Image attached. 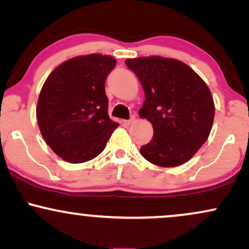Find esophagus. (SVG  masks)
I'll return each mask as SVG.
<instances>
[{
  "label": "esophagus",
  "instance_id": "1",
  "mask_svg": "<svg viewBox=\"0 0 249 249\" xmlns=\"http://www.w3.org/2000/svg\"><path fill=\"white\" fill-rule=\"evenodd\" d=\"M133 122H134V118H131V119H128V121H124L123 123H124L125 125H131Z\"/></svg>",
  "mask_w": 249,
  "mask_h": 249
}]
</instances>
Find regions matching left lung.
Returning <instances> with one entry per match:
<instances>
[{
  "mask_svg": "<svg viewBox=\"0 0 249 249\" xmlns=\"http://www.w3.org/2000/svg\"><path fill=\"white\" fill-rule=\"evenodd\" d=\"M142 85L140 118L152 123V140L140 148L147 161L163 168L186 163L208 139L215 105L209 87L184 62L161 56L127 58Z\"/></svg>",
  "mask_w": 249,
  "mask_h": 249,
  "instance_id": "left-lung-1",
  "label": "left lung"
}]
</instances>
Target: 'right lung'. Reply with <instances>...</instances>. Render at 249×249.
<instances>
[{"mask_svg":"<svg viewBox=\"0 0 249 249\" xmlns=\"http://www.w3.org/2000/svg\"><path fill=\"white\" fill-rule=\"evenodd\" d=\"M115 65L109 55L75 56L59 64L41 88L36 106L40 132L64 161L95 159L119 125L109 117L105 89Z\"/></svg>","mask_w":249,"mask_h":249,"instance_id":"obj_1","label":"right lung"}]
</instances>
